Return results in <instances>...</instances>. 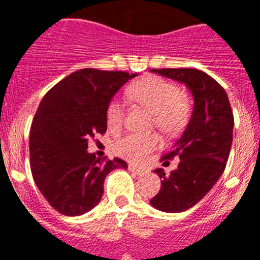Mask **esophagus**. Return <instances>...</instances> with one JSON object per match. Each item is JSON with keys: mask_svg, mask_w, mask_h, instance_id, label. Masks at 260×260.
<instances>
[{"mask_svg": "<svg viewBox=\"0 0 260 260\" xmlns=\"http://www.w3.org/2000/svg\"><path fill=\"white\" fill-rule=\"evenodd\" d=\"M128 169L135 174H143L144 169L143 168H139V167H135L134 164H128Z\"/></svg>", "mask_w": 260, "mask_h": 260, "instance_id": "obj_1", "label": "esophagus"}]
</instances>
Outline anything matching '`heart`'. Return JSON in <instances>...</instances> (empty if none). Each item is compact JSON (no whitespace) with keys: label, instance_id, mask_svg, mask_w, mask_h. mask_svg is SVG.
<instances>
[{"label":"heart","instance_id":"b5f03b06","mask_svg":"<svg viewBox=\"0 0 260 260\" xmlns=\"http://www.w3.org/2000/svg\"><path fill=\"white\" fill-rule=\"evenodd\" d=\"M126 95L137 104L152 112V126L165 135H176L189 123L191 104L177 84L158 77H144L132 83ZM107 125L110 130L121 128L125 119V107L119 100H112L107 108ZM160 146L156 134H128L114 144L118 156L130 161H142L151 151Z\"/></svg>","mask_w":260,"mask_h":260}]
</instances>
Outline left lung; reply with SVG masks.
Instances as JSON below:
<instances>
[{
    "label": "left lung",
    "instance_id": "left-lung-1",
    "mask_svg": "<svg viewBox=\"0 0 260 260\" xmlns=\"http://www.w3.org/2000/svg\"><path fill=\"white\" fill-rule=\"evenodd\" d=\"M151 71L185 83L194 96L189 125L172 150L161 156L165 162L178 156L180 164L169 176L162 169H156L162 180L161 187L150 202L164 212H182L198 203L224 172L233 141V112L225 89L204 71L197 69Z\"/></svg>",
    "mask_w": 260,
    "mask_h": 260
}]
</instances>
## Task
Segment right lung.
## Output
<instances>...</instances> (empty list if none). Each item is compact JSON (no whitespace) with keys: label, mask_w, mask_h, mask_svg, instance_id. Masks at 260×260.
<instances>
[{"label":"right lung","mask_w":260,"mask_h":260,"mask_svg":"<svg viewBox=\"0 0 260 260\" xmlns=\"http://www.w3.org/2000/svg\"><path fill=\"white\" fill-rule=\"evenodd\" d=\"M137 74L82 69L45 93L32 119L29 164L48 203L65 216L83 215L100 202L107 174L123 160L96 158L88 141L107 132V108Z\"/></svg>","instance_id":"1"}]
</instances>
